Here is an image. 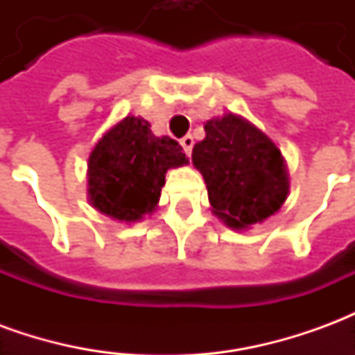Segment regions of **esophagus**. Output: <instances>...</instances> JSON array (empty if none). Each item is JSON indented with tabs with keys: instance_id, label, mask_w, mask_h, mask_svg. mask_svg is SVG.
Segmentation results:
<instances>
[{
	"instance_id": "obj_1",
	"label": "esophagus",
	"mask_w": 355,
	"mask_h": 355,
	"mask_svg": "<svg viewBox=\"0 0 355 355\" xmlns=\"http://www.w3.org/2000/svg\"><path fill=\"white\" fill-rule=\"evenodd\" d=\"M180 146L184 148L186 155L192 154V148H193V139L190 137V135H186L184 139H180Z\"/></svg>"
}]
</instances>
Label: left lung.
I'll return each mask as SVG.
<instances>
[{
  "label": "left lung",
  "mask_w": 355,
  "mask_h": 355,
  "mask_svg": "<svg viewBox=\"0 0 355 355\" xmlns=\"http://www.w3.org/2000/svg\"><path fill=\"white\" fill-rule=\"evenodd\" d=\"M203 127L192 163L207 184L213 215L234 230L275 215L289 196V171L274 140L232 112Z\"/></svg>",
  "instance_id": "1"
}]
</instances>
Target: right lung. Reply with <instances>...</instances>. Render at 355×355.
<instances>
[{
  "label": "right lung",
  "mask_w": 355,
  "mask_h": 355,
  "mask_svg": "<svg viewBox=\"0 0 355 355\" xmlns=\"http://www.w3.org/2000/svg\"><path fill=\"white\" fill-rule=\"evenodd\" d=\"M188 163L182 146L127 116L102 135L87 163L89 203L119 223H140L159 203L165 173Z\"/></svg>",
  "instance_id": "add662e5"
}]
</instances>
